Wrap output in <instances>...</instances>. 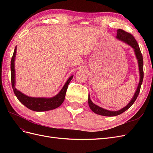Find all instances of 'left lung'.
Returning <instances> with one entry per match:
<instances>
[{
	"instance_id": "8db88e82",
	"label": "left lung",
	"mask_w": 153,
	"mask_h": 153,
	"mask_svg": "<svg viewBox=\"0 0 153 153\" xmlns=\"http://www.w3.org/2000/svg\"><path fill=\"white\" fill-rule=\"evenodd\" d=\"M116 38L118 39L123 41V42H124L125 43H126V44L129 45V46H131V47L134 49L136 57H137V61H138V68H139L140 81H139V84H138V85L137 87V89L135 93V94H134L133 98L131 100L130 102H129L126 106H125V107L123 108L121 110H117V111H110L108 110L104 109L101 107H100V106H98V105H96L92 102V101L90 98V96L89 94L88 103H89V106L90 108L91 109V110L96 114L103 115V116H108V117L116 116V115L121 114L122 113L125 112V111L130 107V106L134 103V102H135V100L137 98L138 94H139L141 85L142 84V81H143V57H142V53L140 52L139 46H138L135 38H134L133 35H131V34H129V33H128V32L124 31L122 29L117 30Z\"/></svg>"
}]
</instances>
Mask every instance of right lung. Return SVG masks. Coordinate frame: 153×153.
Returning <instances> with one entry per match:
<instances>
[{
  "instance_id": "add662e5",
  "label": "right lung",
  "mask_w": 153,
  "mask_h": 153,
  "mask_svg": "<svg viewBox=\"0 0 153 153\" xmlns=\"http://www.w3.org/2000/svg\"><path fill=\"white\" fill-rule=\"evenodd\" d=\"M16 53V47L14 50V53L11 61V84L15 96L20 102L25 105L26 107L31 110L36 112H43L53 110L61 106L65 98L66 91L69 82L72 80L73 75L68 78V80L64 84L61 91L56 96L52 98H33L29 97L23 94L20 91H18L15 87V59Z\"/></svg>"
}]
</instances>
